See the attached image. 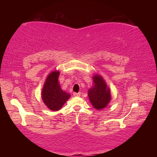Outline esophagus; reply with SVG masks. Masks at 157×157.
I'll return each mask as SVG.
<instances>
[{
	"label": "esophagus",
	"mask_w": 157,
	"mask_h": 157,
	"mask_svg": "<svg viewBox=\"0 0 157 157\" xmlns=\"http://www.w3.org/2000/svg\"><path fill=\"white\" fill-rule=\"evenodd\" d=\"M73 95L75 97H79V96H80V93H75V92H74L73 93Z\"/></svg>",
	"instance_id": "obj_1"
}]
</instances>
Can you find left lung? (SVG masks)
<instances>
[{"label": "left lung", "mask_w": 157, "mask_h": 157, "mask_svg": "<svg viewBox=\"0 0 157 157\" xmlns=\"http://www.w3.org/2000/svg\"><path fill=\"white\" fill-rule=\"evenodd\" d=\"M93 79L94 86L88 92L90 102L94 108L102 109L107 105L111 100L110 91L100 76L95 75Z\"/></svg>", "instance_id": "left-lung-1"}]
</instances>
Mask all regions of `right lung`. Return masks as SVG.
Here are the masks:
<instances>
[{"label":"right lung","instance_id":"obj_1","mask_svg":"<svg viewBox=\"0 0 157 157\" xmlns=\"http://www.w3.org/2000/svg\"><path fill=\"white\" fill-rule=\"evenodd\" d=\"M59 75V71H54L48 76L41 94L45 105L53 111L60 109L70 98V95L60 88L58 82Z\"/></svg>","mask_w":157,"mask_h":157}]
</instances>
